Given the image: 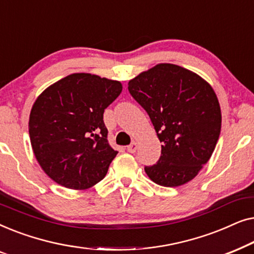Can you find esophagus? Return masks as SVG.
I'll use <instances>...</instances> for the list:
<instances>
[{"instance_id": "esophagus-1", "label": "esophagus", "mask_w": 254, "mask_h": 254, "mask_svg": "<svg viewBox=\"0 0 254 254\" xmlns=\"http://www.w3.org/2000/svg\"><path fill=\"white\" fill-rule=\"evenodd\" d=\"M136 150H137V143H136V142H131V143L127 147V151L130 152V154H133V152H135Z\"/></svg>"}]
</instances>
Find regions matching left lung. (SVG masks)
<instances>
[{
    "mask_svg": "<svg viewBox=\"0 0 254 254\" xmlns=\"http://www.w3.org/2000/svg\"><path fill=\"white\" fill-rule=\"evenodd\" d=\"M128 90L163 143L158 162L144 168L149 178L164 187L195 178L221 133L220 103L209 83L180 65L159 64L130 79Z\"/></svg>",
    "mask_w": 254,
    "mask_h": 254,
    "instance_id": "left-lung-1",
    "label": "left lung"
}]
</instances>
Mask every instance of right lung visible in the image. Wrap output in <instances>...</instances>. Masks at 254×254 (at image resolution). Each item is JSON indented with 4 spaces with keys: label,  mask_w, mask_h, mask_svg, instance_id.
<instances>
[{
    "label": "right lung",
    "mask_w": 254,
    "mask_h": 254,
    "mask_svg": "<svg viewBox=\"0 0 254 254\" xmlns=\"http://www.w3.org/2000/svg\"><path fill=\"white\" fill-rule=\"evenodd\" d=\"M123 91L119 81L76 72L34 102L29 134L44 172L59 185L86 190L106 176L118 151L109 144L104 111Z\"/></svg>",
    "instance_id": "obj_1"
}]
</instances>
